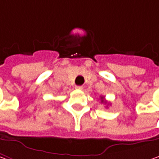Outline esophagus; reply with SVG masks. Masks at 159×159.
Returning a JSON list of instances; mask_svg holds the SVG:
<instances>
[{"instance_id":"1","label":"esophagus","mask_w":159,"mask_h":159,"mask_svg":"<svg viewBox=\"0 0 159 159\" xmlns=\"http://www.w3.org/2000/svg\"><path fill=\"white\" fill-rule=\"evenodd\" d=\"M83 88H84V87L82 86V85H77V86H75V89H77V90H83Z\"/></svg>"}]
</instances>
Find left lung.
I'll return each instance as SVG.
<instances>
[{
  "label": "left lung",
  "mask_w": 159,
  "mask_h": 159,
  "mask_svg": "<svg viewBox=\"0 0 159 159\" xmlns=\"http://www.w3.org/2000/svg\"><path fill=\"white\" fill-rule=\"evenodd\" d=\"M100 100H101V103H106V102H104V97L103 96H100Z\"/></svg>",
  "instance_id": "left-lung-1"
}]
</instances>
